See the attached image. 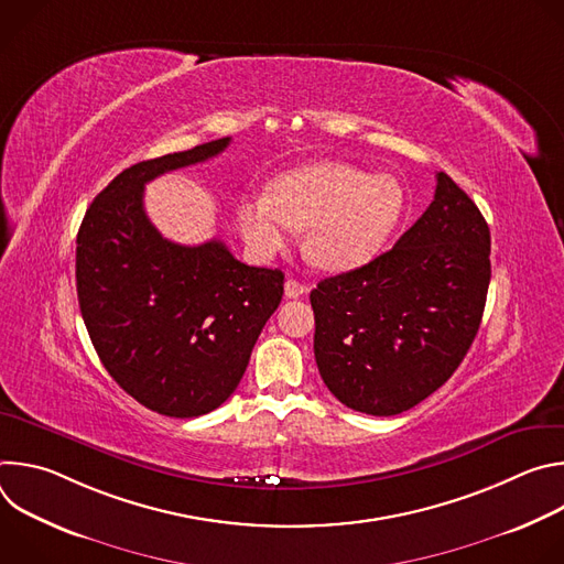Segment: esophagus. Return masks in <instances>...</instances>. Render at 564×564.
Masks as SVG:
<instances>
[{"label":"esophagus","mask_w":564,"mask_h":564,"mask_svg":"<svg viewBox=\"0 0 564 564\" xmlns=\"http://www.w3.org/2000/svg\"><path fill=\"white\" fill-rule=\"evenodd\" d=\"M307 292V288L303 285V283H299V281H294V279H288L285 281V296L288 299H299V296H303Z\"/></svg>","instance_id":"34e87169"}]
</instances>
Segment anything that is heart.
Here are the masks:
<instances>
[{
    "label": "heart",
    "mask_w": 564,
    "mask_h": 564,
    "mask_svg": "<svg viewBox=\"0 0 564 564\" xmlns=\"http://www.w3.org/2000/svg\"><path fill=\"white\" fill-rule=\"evenodd\" d=\"M406 209L394 176H370L344 163H316L276 178L270 194L240 200L238 225L259 259L279 252L305 227L303 252L324 270H352L379 254Z\"/></svg>",
    "instance_id": "obj_1"
}]
</instances>
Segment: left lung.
Returning <instances> with one entry per match:
<instances>
[{
	"label": "left lung",
	"instance_id": "8db88e82",
	"mask_svg": "<svg viewBox=\"0 0 564 564\" xmlns=\"http://www.w3.org/2000/svg\"><path fill=\"white\" fill-rule=\"evenodd\" d=\"M491 231L451 176L392 250L318 281L314 357L352 411L390 417L433 394L466 357L491 281Z\"/></svg>",
	"mask_w": 564,
	"mask_h": 564
}]
</instances>
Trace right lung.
<instances>
[{
  "label": "right lung",
  "mask_w": 564,
  "mask_h": 564,
  "mask_svg": "<svg viewBox=\"0 0 564 564\" xmlns=\"http://www.w3.org/2000/svg\"><path fill=\"white\" fill-rule=\"evenodd\" d=\"M229 138L142 160L91 203L77 231V301L94 348L142 406L198 417L236 390L283 296V272L252 268L220 240L178 246L144 214V185L218 155Z\"/></svg>",
  "instance_id": "1"
}]
</instances>
